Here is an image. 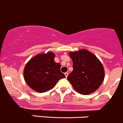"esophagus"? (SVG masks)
I'll return each instance as SVG.
<instances>
[{"mask_svg": "<svg viewBox=\"0 0 123 123\" xmlns=\"http://www.w3.org/2000/svg\"><path fill=\"white\" fill-rule=\"evenodd\" d=\"M64 74H65V77H66V78H67V77H68V73H67V72H66V73H64Z\"/></svg>", "mask_w": 123, "mask_h": 123, "instance_id": "obj_1", "label": "esophagus"}]
</instances>
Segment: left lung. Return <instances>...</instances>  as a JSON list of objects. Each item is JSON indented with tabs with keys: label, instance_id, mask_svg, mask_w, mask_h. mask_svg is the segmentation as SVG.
<instances>
[{
	"label": "left lung",
	"instance_id": "left-lung-1",
	"mask_svg": "<svg viewBox=\"0 0 123 123\" xmlns=\"http://www.w3.org/2000/svg\"><path fill=\"white\" fill-rule=\"evenodd\" d=\"M73 70L67 79L81 95H89L97 90L105 75L104 67L97 57L85 49L69 53Z\"/></svg>",
	"mask_w": 123,
	"mask_h": 123
}]
</instances>
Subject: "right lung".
<instances>
[{"label":"right lung","mask_w":123,"mask_h":123,"mask_svg":"<svg viewBox=\"0 0 123 123\" xmlns=\"http://www.w3.org/2000/svg\"><path fill=\"white\" fill-rule=\"evenodd\" d=\"M52 52L42 54L33 57L24 69V77L27 84L35 91L46 92L56 85L60 79L65 78L61 71V64L55 62Z\"/></svg>","instance_id":"add662e5"}]
</instances>
